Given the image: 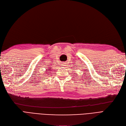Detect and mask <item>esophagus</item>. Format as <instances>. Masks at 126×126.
<instances>
[{
    "instance_id": "1",
    "label": "esophagus",
    "mask_w": 126,
    "mask_h": 126,
    "mask_svg": "<svg viewBox=\"0 0 126 126\" xmlns=\"http://www.w3.org/2000/svg\"><path fill=\"white\" fill-rule=\"evenodd\" d=\"M62 66L63 67H66V63H62Z\"/></svg>"
}]
</instances>
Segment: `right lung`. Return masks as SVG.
I'll use <instances>...</instances> for the list:
<instances>
[{
  "label": "right lung",
  "mask_w": 126,
  "mask_h": 126,
  "mask_svg": "<svg viewBox=\"0 0 126 126\" xmlns=\"http://www.w3.org/2000/svg\"><path fill=\"white\" fill-rule=\"evenodd\" d=\"M48 72V71H47ZM49 73H49V72H47V74H49Z\"/></svg>",
  "instance_id": "1"
}]
</instances>
